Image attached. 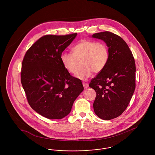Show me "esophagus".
Returning <instances> with one entry per match:
<instances>
[{
	"instance_id": "obj_1",
	"label": "esophagus",
	"mask_w": 155,
	"mask_h": 155,
	"mask_svg": "<svg viewBox=\"0 0 155 155\" xmlns=\"http://www.w3.org/2000/svg\"><path fill=\"white\" fill-rule=\"evenodd\" d=\"M82 84H83V86H84V88L86 89L87 88H88L89 85L88 83H86V82H83V83H82Z\"/></svg>"
}]
</instances>
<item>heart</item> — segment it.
<instances>
[{
    "label": "heart",
    "instance_id": "obj_1",
    "mask_svg": "<svg viewBox=\"0 0 155 155\" xmlns=\"http://www.w3.org/2000/svg\"><path fill=\"white\" fill-rule=\"evenodd\" d=\"M61 61L67 71L75 74L78 61L82 59L81 66L75 77L81 80H86L92 75L102 71L109 60V52L103 42L84 39L71 49V53H64L61 56Z\"/></svg>",
    "mask_w": 155,
    "mask_h": 155
}]
</instances>
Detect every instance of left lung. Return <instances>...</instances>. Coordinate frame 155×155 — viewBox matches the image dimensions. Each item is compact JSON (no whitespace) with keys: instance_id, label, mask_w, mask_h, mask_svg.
Masks as SVG:
<instances>
[{"instance_id":"obj_1","label":"left lung","mask_w":155,"mask_h":155,"mask_svg":"<svg viewBox=\"0 0 155 155\" xmlns=\"http://www.w3.org/2000/svg\"><path fill=\"white\" fill-rule=\"evenodd\" d=\"M92 37L102 40L109 48L106 66L89 85L96 93L95 113L108 120L120 116L131 101L135 88V63L128 46L117 35L104 31Z\"/></svg>"}]
</instances>
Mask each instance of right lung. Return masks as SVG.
<instances>
[{
    "instance_id": "right-lung-1",
    "label": "right lung",
    "mask_w": 155,
    "mask_h": 155,
    "mask_svg": "<svg viewBox=\"0 0 155 155\" xmlns=\"http://www.w3.org/2000/svg\"><path fill=\"white\" fill-rule=\"evenodd\" d=\"M77 35L41 37L22 60L21 82L27 101L33 110L46 118L66 117L84 90L81 80L70 74L60 59Z\"/></svg>"
}]
</instances>
